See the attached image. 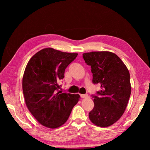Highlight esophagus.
<instances>
[{"label": "esophagus", "mask_w": 150, "mask_h": 150, "mask_svg": "<svg viewBox=\"0 0 150 150\" xmlns=\"http://www.w3.org/2000/svg\"><path fill=\"white\" fill-rule=\"evenodd\" d=\"M81 97L82 98H88L89 96L88 94H84V95H81Z\"/></svg>", "instance_id": "1"}]
</instances>
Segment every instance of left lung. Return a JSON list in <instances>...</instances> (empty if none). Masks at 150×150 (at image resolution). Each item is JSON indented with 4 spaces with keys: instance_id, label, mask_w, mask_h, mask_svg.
I'll use <instances>...</instances> for the list:
<instances>
[{
    "instance_id": "left-lung-1",
    "label": "left lung",
    "mask_w": 150,
    "mask_h": 150,
    "mask_svg": "<svg viewBox=\"0 0 150 150\" xmlns=\"http://www.w3.org/2000/svg\"><path fill=\"white\" fill-rule=\"evenodd\" d=\"M82 57L91 68L92 82L100 86V90L91 95L95 105L89 118L98 126H110L120 119L128 104L131 95L129 71L113 53L92 52L83 53Z\"/></svg>"
}]
</instances>
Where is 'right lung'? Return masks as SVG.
<instances>
[{
	"mask_svg": "<svg viewBox=\"0 0 150 150\" xmlns=\"http://www.w3.org/2000/svg\"><path fill=\"white\" fill-rule=\"evenodd\" d=\"M77 55L45 48L31 57L25 69L22 90L26 106L38 122L47 128L64 124L80 99L78 94L59 91V84Z\"/></svg>",
	"mask_w": 150,
	"mask_h": 150,
	"instance_id": "add662e5",
	"label": "right lung"
}]
</instances>
